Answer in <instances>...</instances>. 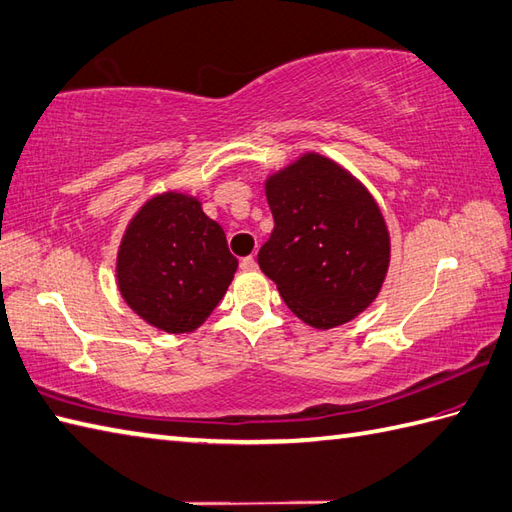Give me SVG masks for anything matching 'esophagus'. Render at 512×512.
Masks as SVG:
<instances>
[{
    "label": "esophagus",
    "mask_w": 512,
    "mask_h": 512,
    "mask_svg": "<svg viewBox=\"0 0 512 512\" xmlns=\"http://www.w3.org/2000/svg\"><path fill=\"white\" fill-rule=\"evenodd\" d=\"M256 267H258V263H256L254 256H245V258L241 260V269H243V271H256Z\"/></svg>",
    "instance_id": "esophagus-1"
}]
</instances>
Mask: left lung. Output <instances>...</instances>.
<instances>
[{"instance_id":"left-lung-1","label":"left lung","mask_w":512,"mask_h":512,"mask_svg":"<svg viewBox=\"0 0 512 512\" xmlns=\"http://www.w3.org/2000/svg\"><path fill=\"white\" fill-rule=\"evenodd\" d=\"M274 232L258 265L289 309L313 328L366 311L390 267V234L368 188L320 153L265 181Z\"/></svg>"}]
</instances>
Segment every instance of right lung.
Wrapping results in <instances>:
<instances>
[{
	"label": "right lung",
	"mask_w": 512,
	"mask_h": 512,
	"mask_svg": "<svg viewBox=\"0 0 512 512\" xmlns=\"http://www.w3.org/2000/svg\"><path fill=\"white\" fill-rule=\"evenodd\" d=\"M236 267L223 227L206 217L201 201L168 190L127 225L116 276L124 302L146 324L192 333L217 309Z\"/></svg>",
	"instance_id": "add662e5"
}]
</instances>
